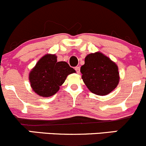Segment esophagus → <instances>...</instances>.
I'll list each match as a JSON object with an SVG mask.
<instances>
[{
  "label": "esophagus",
  "instance_id": "34e87169",
  "mask_svg": "<svg viewBox=\"0 0 146 146\" xmlns=\"http://www.w3.org/2000/svg\"><path fill=\"white\" fill-rule=\"evenodd\" d=\"M75 70H76V71L78 73H79L80 70V68L79 66H76V67H75Z\"/></svg>",
  "mask_w": 146,
  "mask_h": 146
}]
</instances>
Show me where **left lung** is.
I'll return each mask as SVG.
<instances>
[{
	"label": "left lung",
	"mask_w": 146,
	"mask_h": 146,
	"mask_svg": "<svg viewBox=\"0 0 146 146\" xmlns=\"http://www.w3.org/2000/svg\"><path fill=\"white\" fill-rule=\"evenodd\" d=\"M82 78L87 88L97 95H106L118 85L119 73L115 64L100 52L90 54L80 68Z\"/></svg>",
	"instance_id": "left-lung-1"
}]
</instances>
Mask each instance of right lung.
<instances>
[{"instance_id":"1","label":"right lung","mask_w":146,"mask_h":146,"mask_svg":"<svg viewBox=\"0 0 146 146\" xmlns=\"http://www.w3.org/2000/svg\"><path fill=\"white\" fill-rule=\"evenodd\" d=\"M75 72L68 63L57 61L54 54H46L32 69L29 80L35 92L43 97H49L57 92L68 75Z\"/></svg>"}]
</instances>
